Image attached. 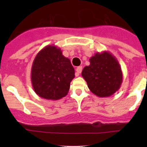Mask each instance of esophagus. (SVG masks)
Segmentation results:
<instances>
[{
  "instance_id": "1",
  "label": "esophagus",
  "mask_w": 147,
  "mask_h": 147,
  "mask_svg": "<svg viewBox=\"0 0 147 147\" xmlns=\"http://www.w3.org/2000/svg\"><path fill=\"white\" fill-rule=\"evenodd\" d=\"M82 70V66H79L76 68V74H75V75H76L77 77L79 76V75L81 73Z\"/></svg>"
}]
</instances>
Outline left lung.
<instances>
[{"mask_svg":"<svg viewBox=\"0 0 147 147\" xmlns=\"http://www.w3.org/2000/svg\"><path fill=\"white\" fill-rule=\"evenodd\" d=\"M90 65L82 69V76L90 91L100 97L115 94L122 83V72L116 57L107 51L90 57Z\"/></svg>","mask_w":147,"mask_h":147,"instance_id":"1","label":"left lung"}]
</instances>
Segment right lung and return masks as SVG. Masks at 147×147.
<instances>
[{
	"label": "right lung",
	"mask_w": 147,
	"mask_h": 147,
	"mask_svg": "<svg viewBox=\"0 0 147 147\" xmlns=\"http://www.w3.org/2000/svg\"><path fill=\"white\" fill-rule=\"evenodd\" d=\"M75 69L61 49L47 45L37 54L31 68V82L35 92L46 100H58L69 92Z\"/></svg>",
	"instance_id": "add662e5"
}]
</instances>
